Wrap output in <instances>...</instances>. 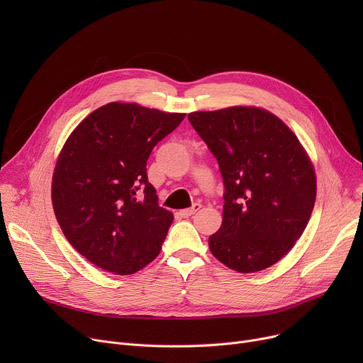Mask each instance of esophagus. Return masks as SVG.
Masks as SVG:
<instances>
[{
	"instance_id": "34e87169",
	"label": "esophagus",
	"mask_w": 363,
	"mask_h": 363,
	"mask_svg": "<svg viewBox=\"0 0 363 363\" xmlns=\"http://www.w3.org/2000/svg\"><path fill=\"white\" fill-rule=\"evenodd\" d=\"M200 207H201V204H199V203H196V204H193L191 207L189 208H184V211H181L179 212V215L182 216V218H188V216H193L196 212H199L200 211Z\"/></svg>"
}]
</instances>
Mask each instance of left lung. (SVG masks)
I'll return each instance as SVG.
<instances>
[{"mask_svg": "<svg viewBox=\"0 0 363 363\" xmlns=\"http://www.w3.org/2000/svg\"><path fill=\"white\" fill-rule=\"evenodd\" d=\"M216 157L225 185L223 219L212 255L241 274L263 271L291 249L316 200L315 169L293 130L257 107L188 114Z\"/></svg>", "mask_w": 363, "mask_h": 363, "instance_id": "left-lung-1", "label": "left lung"}]
</instances>
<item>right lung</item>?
<instances>
[{"instance_id": "obj_1", "label": "right lung", "mask_w": 363, "mask_h": 363, "mask_svg": "<svg viewBox=\"0 0 363 363\" xmlns=\"http://www.w3.org/2000/svg\"><path fill=\"white\" fill-rule=\"evenodd\" d=\"M133 103H108L76 126L57 160L51 199L73 249L116 275L155 260L174 215L147 178L152 148L184 121Z\"/></svg>"}]
</instances>
